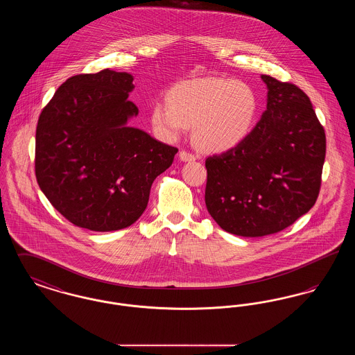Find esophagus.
<instances>
[{"label":"esophagus","instance_id":"obj_1","mask_svg":"<svg viewBox=\"0 0 355 355\" xmlns=\"http://www.w3.org/2000/svg\"><path fill=\"white\" fill-rule=\"evenodd\" d=\"M180 159H181L182 162H193V161L197 159V157H196L194 154H191V153L181 150V152H180Z\"/></svg>","mask_w":355,"mask_h":355}]
</instances>
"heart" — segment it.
Returning <instances> with one entry per match:
<instances>
[{"label": "heart", "instance_id": "heart-1", "mask_svg": "<svg viewBox=\"0 0 355 355\" xmlns=\"http://www.w3.org/2000/svg\"><path fill=\"white\" fill-rule=\"evenodd\" d=\"M259 100L245 81L206 77L174 85L168 102L157 101L150 109L154 130L174 139L193 127L194 142L207 152H229L253 132Z\"/></svg>", "mask_w": 355, "mask_h": 355}]
</instances>
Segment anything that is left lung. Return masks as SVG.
<instances>
[{
	"mask_svg": "<svg viewBox=\"0 0 355 355\" xmlns=\"http://www.w3.org/2000/svg\"><path fill=\"white\" fill-rule=\"evenodd\" d=\"M268 105L250 135L209 157L205 203L220 227L241 236L278 233L317 201L326 137L304 92L270 76Z\"/></svg>",
	"mask_w": 355,
	"mask_h": 355,
	"instance_id": "left-lung-1",
	"label": "left lung"
}]
</instances>
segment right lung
<instances>
[{"instance_id": "right-lung-1", "label": "right lung", "mask_w": 355, "mask_h": 355, "mask_svg": "<svg viewBox=\"0 0 355 355\" xmlns=\"http://www.w3.org/2000/svg\"><path fill=\"white\" fill-rule=\"evenodd\" d=\"M133 76L103 69L73 76L41 112L35 132V177L67 220L93 232L133 225L145 211L153 181L177 148L129 126Z\"/></svg>"}]
</instances>
